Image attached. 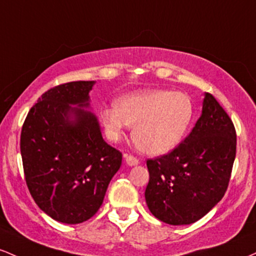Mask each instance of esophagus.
Wrapping results in <instances>:
<instances>
[{
	"instance_id": "esophagus-1",
	"label": "esophagus",
	"mask_w": 256,
	"mask_h": 256,
	"mask_svg": "<svg viewBox=\"0 0 256 256\" xmlns=\"http://www.w3.org/2000/svg\"><path fill=\"white\" fill-rule=\"evenodd\" d=\"M124 158H126V163H127L128 166H133L139 164V160H138L136 157L132 156V154H124Z\"/></svg>"
}]
</instances>
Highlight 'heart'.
Segmentation results:
<instances>
[{"mask_svg": "<svg viewBox=\"0 0 256 256\" xmlns=\"http://www.w3.org/2000/svg\"><path fill=\"white\" fill-rule=\"evenodd\" d=\"M194 116V106L188 94L163 90L123 96L114 102V108H105L100 114L110 139H120L127 126H136V146L154 156L174 150L185 138Z\"/></svg>", "mask_w": 256, "mask_h": 256, "instance_id": "heart-1", "label": "heart"}]
</instances>
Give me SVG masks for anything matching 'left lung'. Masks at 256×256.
I'll use <instances>...</instances> for the list:
<instances>
[{
    "mask_svg": "<svg viewBox=\"0 0 256 256\" xmlns=\"http://www.w3.org/2000/svg\"><path fill=\"white\" fill-rule=\"evenodd\" d=\"M236 129L206 93L202 114L188 136L169 154L148 160L145 200L157 219L190 225L210 212L228 190L236 157Z\"/></svg>",
    "mask_w": 256,
    "mask_h": 256,
    "instance_id": "obj_1",
    "label": "left lung"
}]
</instances>
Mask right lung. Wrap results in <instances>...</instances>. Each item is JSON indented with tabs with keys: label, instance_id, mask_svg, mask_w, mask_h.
Listing matches in <instances>:
<instances>
[{
	"label": "right lung",
	"instance_id": "1",
	"mask_svg": "<svg viewBox=\"0 0 256 256\" xmlns=\"http://www.w3.org/2000/svg\"><path fill=\"white\" fill-rule=\"evenodd\" d=\"M94 83L50 88L31 108L22 128L28 191L41 210L64 224H81L99 210L122 163V154L102 139L96 117L83 110L90 108Z\"/></svg>",
	"mask_w": 256,
	"mask_h": 256
}]
</instances>
